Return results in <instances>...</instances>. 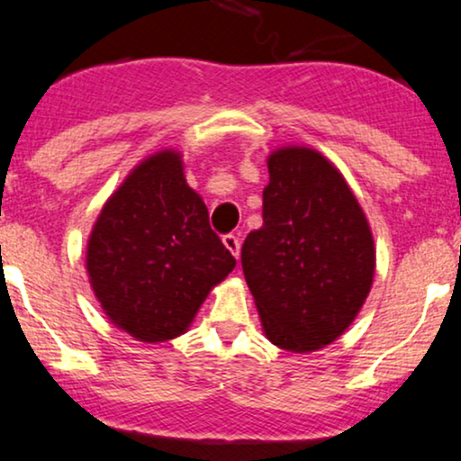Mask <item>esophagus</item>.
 Listing matches in <instances>:
<instances>
[{"label": "esophagus", "mask_w": 461, "mask_h": 461, "mask_svg": "<svg viewBox=\"0 0 461 461\" xmlns=\"http://www.w3.org/2000/svg\"><path fill=\"white\" fill-rule=\"evenodd\" d=\"M223 245L227 247V251H230L238 260V256H240V240H238L234 234H227L223 236Z\"/></svg>", "instance_id": "34e87169"}]
</instances>
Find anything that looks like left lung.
<instances>
[{"mask_svg": "<svg viewBox=\"0 0 461 461\" xmlns=\"http://www.w3.org/2000/svg\"><path fill=\"white\" fill-rule=\"evenodd\" d=\"M262 227L242 245V271L275 347L312 353L345 333L375 277V240L347 179L321 151L268 153Z\"/></svg>", "mask_w": 461, "mask_h": 461, "instance_id": "obj_1", "label": "left lung"}]
</instances>
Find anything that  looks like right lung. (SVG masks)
<instances>
[{"label":"right lung","mask_w":461,"mask_h":461,"mask_svg":"<svg viewBox=\"0 0 461 461\" xmlns=\"http://www.w3.org/2000/svg\"><path fill=\"white\" fill-rule=\"evenodd\" d=\"M234 267L177 149L151 153L131 168L86 242L88 282L104 314L140 342L186 333Z\"/></svg>","instance_id":"add662e5"}]
</instances>
